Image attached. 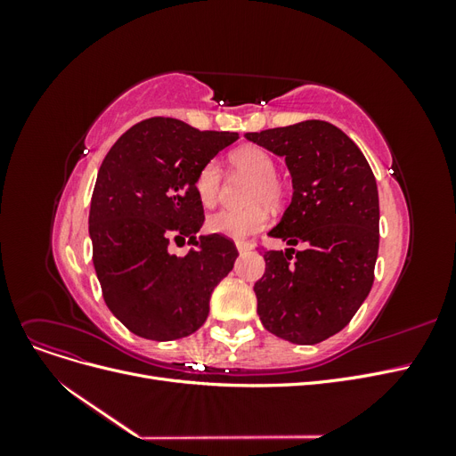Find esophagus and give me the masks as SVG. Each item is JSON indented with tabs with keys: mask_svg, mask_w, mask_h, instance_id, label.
Here are the masks:
<instances>
[{
	"mask_svg": "<svg viewBox=\"0 0 456 456\" xmlns=\"http://www.w3.org/2000/svg\"><path fill=\"white\" fill-rule=\"evenodd\" d=\"M236 247H238L240 253H247V251L253 249V243L251 241H245V240H238Z\"/></svg>",
	"mask_w": 456,
	"mask_h": 456,
	"instance_id": "1",
	"label": "esophagus"
}]
</instances>
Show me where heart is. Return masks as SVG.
I'll return each mask as SVG.
<instances>
[{
    "mask_svg": "<svg viewBox=\"0 0 456 456\" xmlns=\"http://www.w3.org/2000/svg\"><path fill=\"white\" fill-rule=\"evenodd\" d=\"M228 161L233 171L253 178L247 200L251 205L243 209H220L207 220V228L218 236L243 240L268 226V209L280 207L285 200V183L275 173V159L268 150L260 146H240L230 151ZM223 186V169L218 161H207L196 175V194L205 207H213L218 201Z\"/></svg>",
    "mask_w": 456,
    "mask_h": 456,
    "instance_id": "heart-1",
    "label": "heart"
}]
</instances>
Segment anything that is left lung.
Instances as JSON below:
<instances>
[{"label":"left lung","mask_w":456,"mask_h":456,"mask_svg":"<svg viewBox=\"0 0 456 456\" xmlns=\"http://www.w3.org/2000/svg\"><path fill=\"white\" fill-rule=\"evenodd\" d=\"M247 141L283 156L293 200L272 238L295 252L265 251L255 283L260 322L295 344H317L350 323L375 281L379 190L362 150L327 121L247 133Z\"/></svg>","instance_id":"8db88e82"}]
</instances>
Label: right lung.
Returning a JSON list of instances; mask_svg holds the SVG:
<instances>
[{
	"mask_svg": "<svg viewBox=\"0 0 456 456\" xmlns=\"http://www.w3.org/2000/svg\"><path fill=\"white\" fill-rule=\"evenodd\" d=\"M238 139V133L150 118L106 154L91 198L93 265L106 306L131 333L183 338L209 315L213 289L240 253L218 233L196 238L205 220L196 175ZM186 239L195 247L184 257L168 251Z\"/></svg>",
	"mask_w": 456,
	"mask_h": 456,
	"instance_id": "right-lung-1",
	"label": "right lung"
}]
</instances>
